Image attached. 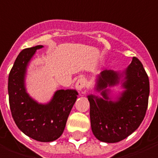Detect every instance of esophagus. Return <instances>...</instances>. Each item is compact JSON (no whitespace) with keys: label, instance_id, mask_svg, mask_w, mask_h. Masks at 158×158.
I'll use <instances>...</instances> for the list:
<instances>
[{"label":"esophagus","instance_id":"1","mask_svg":"<svg viewBox=\"0 0 158 158\" xmlns=\"http://www.w3.org/2000/svg\"><path fill=\"white\" fill-rule=\"evenodd\" d=\"M75 87L78 90H82L86 87V80L84 78H80L77 80L75 84Z\"/></svg>","mask_w":158,"mask_h":158}]
</instances>
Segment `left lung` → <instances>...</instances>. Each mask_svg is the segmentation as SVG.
Segmentation results:
<instances>
[{"mask_svg":"<svg viewBox=\"0 0 158 158\" xmlns=\"http://www.w3.org/2000/svg\"><path fill=\"white\" fill-rule=\"evenodd\" d=\"M125 90L117 101L109 100L108 86L117 85L119 73L104 70L99 75L96 89L102 98L89 95L90 123L93 134L98 140L107 143L118 142L135 131L143 121L150 93L149 79L138 58L133 57L126 72Z\"/></svg>","mask_w":158,"mask_h":158,"instance_id":"obj_1","label":"left lung"}]
</instances>
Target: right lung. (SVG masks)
<instances>
[{"label":"right lung","instance_id":"obj_1","mask_svg":"<svg viewBox=\"0 0 158 158\" xmlns=\"http://www.w3.org/2000/svg\"><path fill=\"white\" fill-rule=\"evenodd\" d=\"M42 45L23 49L17 56L8 78L10 112L15 123L25 135L43 142L60 137L78 93L60 89L47 105H41L27 94L24 86L26 69L36 50Z\"/></svg>","mask_w":158,"mask_h":158}]
</instances>
